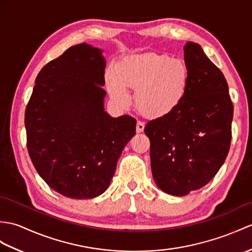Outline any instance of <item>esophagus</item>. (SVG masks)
Listing matches in <instances>:
<instances>
[{
	"label": "esophagus",
	"instance_id": "1",
	"mask_svg": "<svg viewBox=\"0 0 252 252\" xmlns=\"http://www.w3.org/2000/svg\"><path fill=\"white\" fill-rule=\"evenodd\" d=\"M144 128H145L144 122L137 121V124H136V132H137V133H142V132L144 131Z\"/></svg>",
	"mask_w": 252,
	"mask_h": 252
}]
</instances>
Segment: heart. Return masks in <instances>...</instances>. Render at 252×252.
I'll use <instances>...</instances> for the list:
<instances>
[{
  "instance_id": "obj_1",
  "label": "heart",
  "mask_w": 252,
  "mask_h": 252,
  "mask_svg": "<svg viewBox=\"0 0 252 252\" xmlns=\"http://www.w3.org/2000/svg\"><path fill=\"white\" fill-rule=\"evenodd\" d=\"M109 95L118 106L131 103L126 89L135 91L137 109L148 118H164L181 106L190 88V71L186 62L168 55L147 54L127 58L109 72Z\"/></svg>"
}]
</instances>
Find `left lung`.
Segmentation results:
<instances>
[{
  "label": "left lung",
  "instance_id": "left-lung-1",
  "mask_svg": "<svg viewBox=\"0 0 252 252\" xmlns=\"http://www.w3.org/2000/svg\"><path fill=\"white\" fill-rule=\"evenodd\" d=\"M184 52L188 95L176 112L145 126L156 184L177 196L201 189L218 173L230 150L233 119L223 74L198 44L188 42Z\"/></svg>",
  "mask_w": 252,
  "mask_h": 252
}]
</instances>
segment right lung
Wrapping results in <instances>:
<instances>
[{"instance_id":"obj_1","label":"right lung","mask_w":252,"mask_h":252,"mask_svg":"<svg viewBox=\"0 0 252 252\" xmlns=\"http://www.w3.org/2000/svg\"><path fill=\"white\" fill-rule=\"evenodd\" d=\"M103 50L72 46L40 69L26 108L27 147L51 189L87 200L108 188L136 120L104 110Z\"/></svg>"}]
</instances>
